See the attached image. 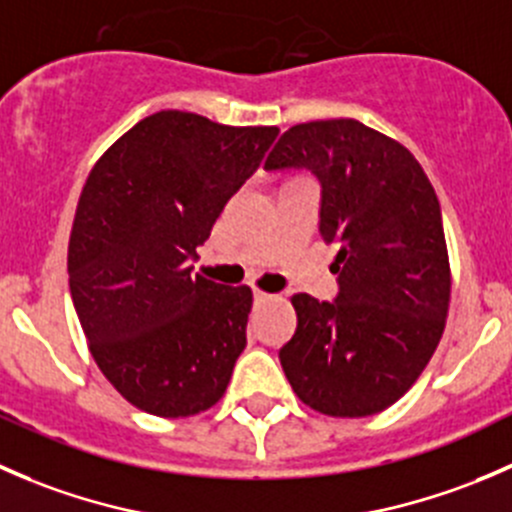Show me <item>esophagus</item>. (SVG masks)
Segmentation results:
<instances>
[{
    "mask_svg": "<svg viewBox=\"0 0 512 512\" xmlns=\"http://www.w3.org/2000/svg\"><path fill=\"white\" fill-rule=\"evenodd\" d=\"M255 299L257 302H270V299H275V294H267V292H262V289H255Z\"/></svg>",
    "mask_w": 512,
    "mask_h": 512,
    "instance_id": "1",
    "label": "esophagus"
}]
</instances>
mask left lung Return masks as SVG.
<instances>
[{"instance_id":"8db88e82","label":"left lung","mask_w":512,"mask_h":512,"mask_svg":"<svg viewBox=\"0 0 512 512\" xmlns=\"http://www.w3.org/2000/svg\"><path fill=\"white\" fill-rule=\"evenodd\" d=\"M299 168L322 185L319 235L339 245V294H294L297 329L280 349L282 369L319 414H379L416 384L446 327L441 205L411 151L354 118L289 128L265 170Z\"/></svg>"}]
</instances>
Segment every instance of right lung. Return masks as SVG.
Returning a JSON list of instances; mask_svg holds the SVG:
<instances>
[{
  "label": "right lung",
  "mask_w": 512,
  "mask_h": 512,
  "mask_svg": "<svg viewBox=\"0 0 512 512\" xmlns=\"http://www.w3.org/2000/svg\"><path fill=\"white\" fill-rule=\"evenodd\" d=\"M277 133L158 111L91 168L69 237V289L98 369L136 409L180 418L223 399L252 289L193 277L188 260Z\"/></svg>",
  "instance_id": "right-lung-1"
}]
</instances>
